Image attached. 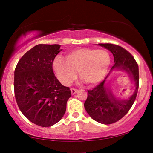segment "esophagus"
<instances>
[{
  "label": "esophagus",
  "instance_id": "obj_1",
  "mask_svg": "<svg viewBox=\"0 0 153 153\" xmlns=\"http://www.w3.org/2000/svg\"><path fill=\"white\" fill-rule=\"evenodd\" d=\"M70 90H71V93H72V95H75V94L77 93V91H78L76 89H75V88H71Z\"/></svg>",
  "mask_w": 153,
  "mask_h": 153
}]
</instances>
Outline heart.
Listing matches in <instances>:
<instances>
[{
	"label": "heart",
	"mask_w": 153,
	"mask_h": 153,
	"mask_svg": "<svg viewBox=\"0 0 153 153\" xmlns=\"http://www.w3.org/2000/svg\"><path fill=\"white\" fill-rule=\"evenodd\" d=\"M66 60L58 56L53 60V68L62 84L68 85L79 76L88 85H95L105 79L111 64L109 52L94 48L71 50Z\"/></svg>",
	"instance_id": "obj_1"
}]
</instances>
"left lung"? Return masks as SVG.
I'll list each match as a JSON object with an SVG mask.
<instances>
[{"instance_id":"left-lung-1","label":"left lung","mask_w":153,"mask_h":153,"mask_svg":"<svg viewBox=\"0 0 153 153\" xmlns=\"http://www.w3.org/2000/svg\"><path fill=\"white\" fill-rule=\"evenodd\" d=\"M98 45L111 52L114 58V65L101 83L91 91H88L84 107L93 120L102 124L108 125L120 120L133 105L139 89V66L133 56L120 46L112 44H98ZM113 71L127 73L135 85L133 94L127 99H120L112 93L107 79Z\"/></svg>"}]
</instances>
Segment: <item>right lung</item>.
<instances>
[{
	"instance_id": "obj_1",
	"label": "right lung",
	"mask_w": 153,
	"mask_h": 153,
	"mask_svg": "<svg viewBox=\"0 0 153 153\" xmlns=\"http://www.w3.org/2000/svg\"><path fill=\"white\" fill-rule=\"evenodd\" d=\"M60 45H38L19 60L14 70L16 103L22 114L39 126L51 127L61 120L71 97L70 88L55 76L52 65Z\"/></svg>"
}]
</instances>
